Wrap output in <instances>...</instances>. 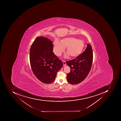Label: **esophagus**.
I'll return each mask as SVG.
<instances>
[{
	"label": "esophagus",
	"mask_w": 121,
	"mask_h": 121,
	"mask_svg": "<svg viewBox=\"0 0 121 121\" xmlns=\"http://www.w3.org/2000/svg\"><path fill=\"white\" fill-rule=\"evenodd\" d=\"M62 62H63V65L64 66L66 65L65 61H62Z\"/></svg>",
	"instance_id": "obj_1"
}]
</instances>
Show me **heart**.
I'll return each instance as SVG.
<instances>
[{
	"instance_id": "obj_1",
	"label": "heart",
	"mask_w": 121,
	"mask_h": 121,
	"mask_svg": "<svg viewBox=\"0 0 121 121\" xmlns=\"http://www.w3.org/2000/svg\"><path fill=\"white\" fill-rule=\"evenodd\" d=\"M53 44V50L56 55L60 56L66 48V52L72 57L78 56L84 47L83 40L72 37H65L61 40V42L55 40Z\"/></svg>"
}]
</instances>
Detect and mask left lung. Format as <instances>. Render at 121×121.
Here are the masks:
<instances>
[{
	"instance_id": "1",
	"label": "left lung",
	"mask_w": 121,
	"mask_h": 121,
	"mask_svg": "<svg viewBox=\"0 0 121 121\" xmlns=\"http://www.w3.org/2000/svg\"><path fill=\"white\" fill-rule=\"evenodd\" d=\"M93 59L92 47L88 43L86 49L82 54L74 59L66 62V64L70 68V73L67 74L68 82L75 85L82 82L91 70Z\"/></svg>"
}]
</instances>
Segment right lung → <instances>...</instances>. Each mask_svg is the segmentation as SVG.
<instances>
[{
    "instance_id": "obj_1",
    "label": "right lung",
    "mask_w": 121,
    "mask_h": 121,
    "mask_svg": "<svg viewBox=\"0 0 121 121\" xmlns=\"http://www.w3.org/2000/svg\"><path fill=\"white\" fill-rule=\"evenodd\" d=\"M52 41L44 37H37L30 49V62L33 73L41 82H53L62 68V61L53 53Z\"/></svg>"
}]
</instances>
